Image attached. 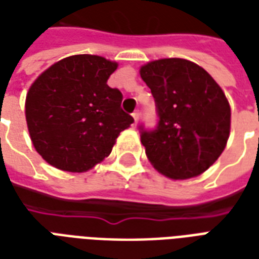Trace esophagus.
<instances>
[{"label": "esophagus", "instance_id": "34e87169", "mask_svg": "<svg viewBox=\"0 0 259 259\" xmlns=\"http://www.w3.org/2000/svg\"><path fill=\"white\" fill-rule=\"evenodd\" d=\"M132 117H134L135 122H138V120H139V112H138V110H135V112L132 113Z\"/></svg>", "mask_w": 259, "mask_h": 259}]
</instances>
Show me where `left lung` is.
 Here are the masks:
<instances>
[{
    "label": "left lung",
    "mask_w": 259,
    "mask_h": 259,
    "mask_svg": "<svg viewBox=\"0 0 259 259\" xmlns=\"http://www.w3.org/2000/svg\"><path fill=\"white\" fill-rule=\"evenodd\" d=\"M158 121L139 125L141 142L154 168L170 179H190L214 164L225 149L231 108L214 79L183 58H162L141 68Z\"/></svg>",
    "instance_id": "8db88e82"
}]
</instances>
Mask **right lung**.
Masks as SVG:
<instances>
[{
  "label": "right lung",
  "mask_w": 259,
  "mask_h": 259,
  "mask_svg": "<svg viewBox=\"0 0 259 259\" xmlns=\"http://www.w3.org/2000/svg\"><path fill=\"white\" fill-rule=\"evenodd\" d=\"M117 64L77 54L46 69L28 90L26 120L35 150L56 168L85 172L112 151L134 122L122 94L108 85Z\"/></svg>",
  "instance_id": "obj_1"
}]
</instances>
